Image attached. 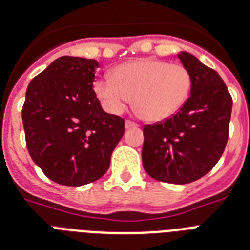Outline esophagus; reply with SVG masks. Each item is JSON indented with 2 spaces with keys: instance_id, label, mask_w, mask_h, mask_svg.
Here are the masks:
<instances>
[{
  "instance_id": "esophagus-1",
  "label": "esophagus",
  "mask_w": 250,
  "mask_h": 250,
  "mask_svg": "<svg viewBox=\"0 0 250 250\" xmlns=\"http://www.w3.org/2000/svg\"><path fill=\"white\" fill-rule=\"evenodd\" d=\"M133 127H138V124L133 123V121L130 120L125 121V129H133Z\"/></svg>"
}]
</instances>
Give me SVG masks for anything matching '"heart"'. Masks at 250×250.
<instances>
[{"instance_id":"obj_1","label":"heart","mask_w":250,"mask_h":250,"mask_svg":"<svg viewBox=\"0 0 250 250\" xmlns=\"http://www.w3.org/2000/svg\"><path fill=\"white\" fill-rule=\"evenodd\" d=\"M93 92L107 112L120 115L134 97V110L148 123H162L183 108L191 92L185 66L139 59L113 69L112 78H97Z\"/></svg>"}]
</instances>
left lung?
I'll return each mask as SVG.
<instances>
[{"instance_id":"8db88e82","label":"left lung","mask_w":250,"mask_h":250,"mask_svg":"<svg viewBox=\"0 0 250 250\" xmlns=\"http://www.w3.org/2000/svg\"><path fill=\"white\" fill-rule=\"evenodd\" d=\"M177 57L191 75L190 96L175 116L144 127L142 161L156 180L189 184L209 172L221 158L232 100L213 69L184 51Z\"/></svg>"}]
</instances>
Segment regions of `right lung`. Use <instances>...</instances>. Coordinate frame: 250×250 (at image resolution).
<instances>
[{
    "label": "right lung",
    "mask_w": 250,
    "mask_h": 250,
    "mask_svg": "<svg viewBox=\"0 0 250 250\" xmlns=\"http://www.w3.org/2000/svg\"><path fill=\"white\" fill-rule=\"evenodd\" d=\"M98 61L62 56L29 83L22 125L32 160L66 187L98 180L124 135V120L103 111L93 92Z\"/></svg>",
    "instance_id": "add662e5"
}]
</instances>
